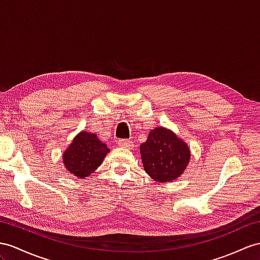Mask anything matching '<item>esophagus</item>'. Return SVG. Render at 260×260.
I'll use <instances>...</instances> for the list:
<instances>
[{
	"label": "esophagus",
	"mask_w": 260,
	"mask_h": 260,
	"mask_svg": "<svg viewBox=\"0 0 260 260\" xmlns=\"http://www.w3.org/2000/svg\"><path fill=\"white\" fill-rule=\"evenodd\" d=\"M118 145L120 148L132 149V148H134V142H132L131 140H119Z\"/></svg>",
	"instance_id": "obj_1"
}]
</instances>
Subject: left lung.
I'll return each mask as SVG.
<instances>
[{
	"mask_svg": "<svg viewBox=\"0 0 260 260\" xmlns=\"http://www.w3.org/2000/svg\"><path fill=\"white\" fill-rule=\"evenodd\" d=\"M144 171L159 183L172 182L184 173L191 159L187 143L173 131L159 126L140 145Z\"/></svg>",
	"mask_w": 260,
	"mask_h": 260,
	"instance_id": "1",
	"label": "left lung"
}]
</instances>
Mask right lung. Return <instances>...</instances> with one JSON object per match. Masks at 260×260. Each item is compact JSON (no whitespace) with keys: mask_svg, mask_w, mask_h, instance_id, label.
I'll return each instance as SVG.
<instances>
[{"mask_svg":"<svg viewBox=\"0 0 260 260\" xmlns=\"http://www.w3.org/2000/svg\"><path fill=\"white\" fill-rule=\"evenodd\" d=\"M109 152L110 149L96 135L81 131L62 153V163L69 173L85 179L94 172Z\"/></svg>","mask_w":260,"mask_h":260,"instance_id":"obj_1","label":"right lung"}]
</instances>
